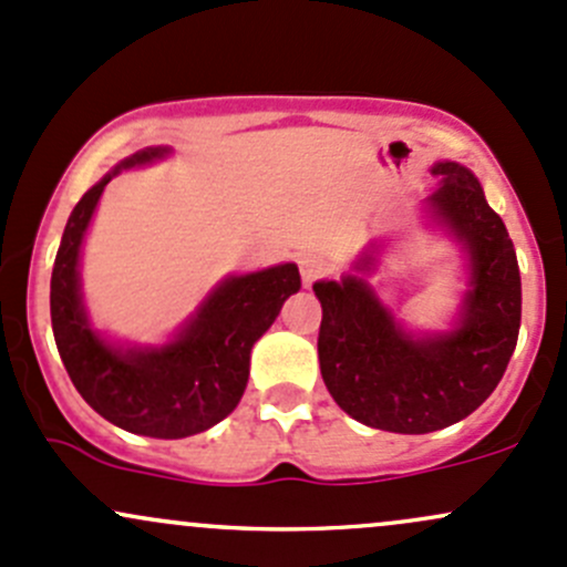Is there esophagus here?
<instances>
[{
  "label": "esophagus",
  "mask_w": 567,
  "mask_h": 567,
  "mask_svg": "<svg viewBox=\"0 0 567 567\" xmlns=\"http://www.w3.org/2000/svg\"><path fill=\"white\" fill-rule=\"evenodd\" d=\"M300 272H302V281L306 286H313L319 278H324L330 272V265H327L321 257H306L300 261Z\"/></svg>",
  "instance_id": "esophagus-1"
}]
</instances>
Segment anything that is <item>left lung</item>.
<instances>
[{"label":"left lung","instance_id":"1","mask_svg":"<svg viewBox=\"0 0 567 567\" xmlns=\"http://www.w3.org/2000/svg\"><path fill=\"white\" fill-rule=\"evenodd\" d=\"M432 175L441 178L432 208L471 251L473 289L460 330L411 340L362 278L313 286L321 302V379L332 400L368 427L405 435L471 416L501 383L522 321L519 261L503 218L462 164L437 162ZM370 265L368 254L357 270Z\"/></svg>","mask_w":567,"mask_h":567}]
</instances>
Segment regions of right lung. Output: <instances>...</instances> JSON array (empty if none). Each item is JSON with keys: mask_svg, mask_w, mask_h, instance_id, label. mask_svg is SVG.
I'll return each instance as SVG.
<instances>
[{"mask_svg": "<svg viewBox=\"0 0 567 567\" xmlns=\"http://www.w3.org/2000/svg\"><path fill=\"white\" fill-rule=\"evenodd\" d=\"M145 148L115 169L159 159ZM115 175V173H113ZM105 175L70 213L51 276V324L59 357L81 398L115 427L148 437H188L235 411L248 383L254 343L270 330L286 297L300 289L297 265L229 278L175 343L151 351H115L89 330L78 295V251Z\"/></svg>", "mask_w": 567, "mask_h": 567, "instance_id": "add662e5", "label": "right lung"}]
</instances>
